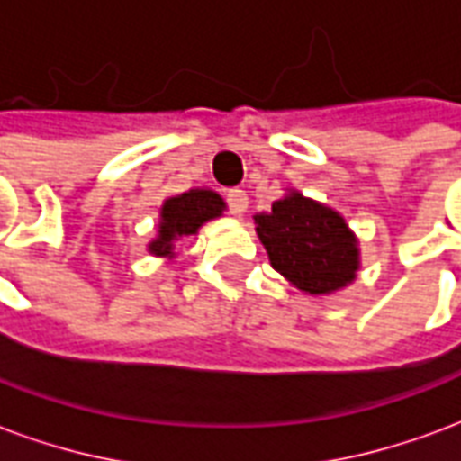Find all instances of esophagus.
I'll use <instances>...</instances> for the list:
<instances>
[{"instance_id": "obj_1", "label": "esophagus", "mask_w": 461, "mask_h": 461, "mask_svg": "<svg viewBox=\"0 0 461 461\" xmlns=\"http://www.w3.org/2000/svg\"><path fill=\"white\" fill-rule=\"evenodd\" d=\"M226 203L233 216H243L245 211H248V194L243 189H230L226 194Z\"/></svg>"}]
</instances>
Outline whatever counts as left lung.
<instances>
[{
  "instance_id": "obj_1",
  "label": "left lung",
  "mask_w": 461,
  "mask_h": 461,
  "mask_svg": "<svg viewBox=\"0 0 461 461\" xmlns=\"http://www.w3.org/2000/svg\"><path fill=\"white\" fill-rule=\"evenodd\" d=\"M255 226L272 267L302 292L329 294L356 277V238L337 211L290 194L255 216Z\"/></svg>"
}]
</instances>
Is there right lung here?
<instances>
[{"instance_id": "1", "label": "right lung", "mask_w": 461, "mask_h": 461, "mask_svg": "<svg viewBox=\"0 0 461 461\" xmlns=\"http://www.w3.org/2000/svg\"><path fill=\"white\" fill-rule=\"evenodd\" d=\"M223 198L206 189H194L181 196L167 198L161 206L159 238L149 245V250L161 258H171V243L181 235H194L206 221L223 213Z\"/></svg>"}]
</instances>
